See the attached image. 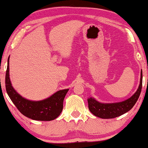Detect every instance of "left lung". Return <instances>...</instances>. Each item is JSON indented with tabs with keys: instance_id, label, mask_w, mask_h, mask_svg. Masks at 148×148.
<instances>
[{
	"instance_id": "1",
	"label": "left lung",
	"mask_w": 148,
	"mask_h": 148,
	"mask_svg": "<svg viewBox=\"0 0 148 148\" xmlns=\"http://www.w3.org/2000/svg\"><path fill=\"white\" fill-rule=\"evenodd\" d=\"M142 87V70L141 71L140 85L132 97L121 102L101 103L95 98L87 99L89 110L94 115L102 119L115 118L129 111L136 104L140 97Z\"/></svg>"
}]
</instances>
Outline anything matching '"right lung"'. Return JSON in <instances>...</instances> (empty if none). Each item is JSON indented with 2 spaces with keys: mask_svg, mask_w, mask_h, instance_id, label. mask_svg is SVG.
Segmentation results:
<instances>
[{
  "mask_svg": "<svg viewBox=\"0 0 148 148\" xmlns=\"http://www.w3.org/2000/svg\"><path fill=\"white\" fill-rule=\"evenodd\" d=\"M6 90L10 99L19 111L29 118L37 121H51L61 114L63 101L69 89L57 91L47 99L32 101L23 97L12 86L9 77V57L5 77Z\"/></svg>",
  "mask_w": 148,
  "mask_h": 148,
  "instance_id": "obj_1",
  "label": "right lung"
}]
</instances>
